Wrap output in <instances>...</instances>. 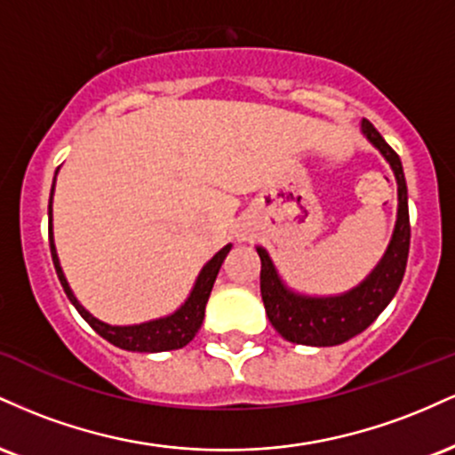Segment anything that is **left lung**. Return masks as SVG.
I'll return each instance as SVG.
<instances>
[{"label":"left lung","instance_id":"left-lung-1","mask_svg":"<svg viewBox=\"0 0 455 455\" xmlns=\"http://www.w3.org/2000/svg\"><path fill=\"white\" fill-rule=\"evenodd\" d=\"M362 134L389 162L398 184V216L391 233L389 245L377 267L365 275V280L347 293L315 297L297 293L280 278L274 260L263 245H257L260 257V295L269 323L284 340L306 347H336L362 333L377 321L387 307L404 278L406 259L411 245L409 222V190H406L404 171L400 156L385 143L379 130L363 119Z\"/></svg>","mask_w":455,"mask_h":455}]
</instances>
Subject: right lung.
I'll use <instances>...</instances> for the list:
<instances>
[{"label": "right lung", "mask_w": 455, "mask_h": 455, "mask_svg": "<svg viewBox=\"0 0 455 455\" xmlns=\"http://www.w3.org/2000/svg\"><path fill=\"white\" fill-rule=\"evenodd\" d=\"M57 177V171H55ZM53 192H55V180L53 188H51V198H49V243H51V257H53V265L57 271V278H60L61 286H64V293L70 299V304L76 307V312L90 323V327L96 333H100L104 340H108L115 347L124 348V351L132 353H162V351H175V348H184L192 338L196 336V331L203 325V318H205V306L210 299V293L213 289V282H216L218 271H220L224 259L231 252L233 245L227 243L220 252H216L213 257L203 265V269L198 271L195 286H192L188 299L181 304L173 315L154 318V321L139 323V325H108V323L100 321L92 315L90 310L81 306V301L76 299V295L72 293L70 284H68L64 269L60 265V257H57L55 250V239H53Z\"/></svg>", "instance_id": "obj_1"}]
</instances>
